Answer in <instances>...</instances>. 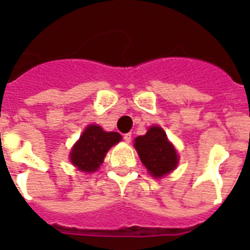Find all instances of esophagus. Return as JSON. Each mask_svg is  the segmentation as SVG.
Returning <instances> with one entry per match:
<instances>
[{"label": "esophagus", "mask_w": 250, "mask_h": 250, "mask_svg": "<svg viewBox=\"0 0 250 250\" xmlns=\"http://www.w3.org/2000/svg\"><path fill=\"white\" fill-rule=\"evenodd\" d=\"M123 139H125V143H131V140H132V135H131V133H125V136H123Z\"/></svg>", "instance_id": "34e87169"}]
</instances>
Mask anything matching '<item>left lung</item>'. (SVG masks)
I'll use <instances>...</instances> for the list:
<instances>
[{"mask_svg":"<svg viewBox=\"0 0 250 250\" xmlns=\"http://www.w3.org/2000/svg\"><path fill=\"white\" fill-rule=\"evenodd\" d=\"M135 148L143 165L154 178L168 174L178 165L176 150L161 127L153 125L144 136L136 137Z\"/></svg>","mask_w":250,"mask_h":250,"instance_id":"1","label":"left lung"}]
</instances>
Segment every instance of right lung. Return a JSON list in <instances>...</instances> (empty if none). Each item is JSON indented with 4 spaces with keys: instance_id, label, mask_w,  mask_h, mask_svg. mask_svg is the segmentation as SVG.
Returning <instances> with one entry per match:
<instances>
[{
    "instance_id": "add662e5",
    "label": "right lung",
    "mask_w": 250,
    "mask_h": 250,
    "mask_svg": "<svg viewBox=\"0 0 250 250\" xmlns=\"http://www.w3.org/2000/svg\"><path fill=\"white\" fill-rule=\"evenodd\" d=\"M121 139L118 132H105L100 125H88L79 141L74 145L70 160L79 170L93 172L102 164L107 150Z\"/></svg>"
}]
</instances>
